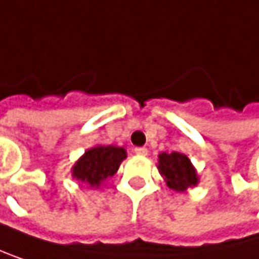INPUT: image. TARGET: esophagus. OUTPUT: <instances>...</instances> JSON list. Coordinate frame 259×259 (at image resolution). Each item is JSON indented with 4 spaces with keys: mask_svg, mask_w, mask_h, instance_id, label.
Here are the masks:
<instances>
[{
    "mask_svg": "<svg viewBox=\"0 0 259 259\" xmlns=\"http://www.w3.org/2000/svg\"><path fill=\"white\" fill-rule=\"evenodd\" d=\"M134 154L139 155V157H145V155H148V149L146 148H136Z\"/></svg>",
    "mask_w": 259,
    "mask_h": 259,
    "instance_id": "34e87169",
    "label": "esophagus"
}]
</instances>
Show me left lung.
<instances>
[{"label":"left lung","instance_id":"1","mask_svg":"<svg viewBox=\"0 0 259 259\" xmlns=\"http://www.w3.org/2000/svg\"><path fill=\"white\" fill-rule=\"evenodd\" d=\"M157 167L166 186L174 192L184 193L199 184L197 170L186 154L161 152L158 155Z\"/></svg>","mask_w":259,"mask_h":259}]
</instances>
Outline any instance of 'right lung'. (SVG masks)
Instances as JSON below:
<instances>
[{
    "label": "right lung",
    "instance_id": "add662e5",
    "mask_svg": "<svg viewBox=\"0 0 259 259\" xmlns=\"http://www.w3.org/2000/svg\"><path fill=\"white\" fill-rule=\"evenodd\" d=\"M126 158L125 148L96 145L87 149L72 166V178L89 186V189H99L107 180L113 178L120 163Z\"/></svg>",
    "mask_w": 259,
    "mask_h": 259
}]
</instances>
